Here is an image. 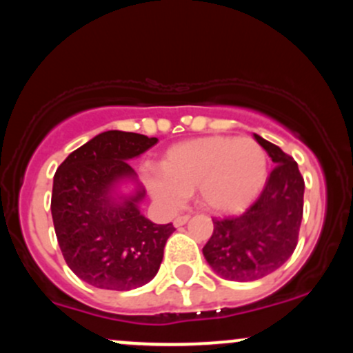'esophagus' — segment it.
Returning <instances> with one entry per match:
<instances>
[{
	"label": "esophagus",
	"instance_id": "1",
	"mask_svg": "<svg viewBox=\"0 0 353 353\" xmlns=\"http://www.w3.org/2000/svg\"><path fill=\"white\" fill-rule=\"evenodd\" d=\"M189 219H190L189 214H185V216H179V217H176V219H174V225H176V228H181V225L188 224Z\"/></svg>",
	"mask_w": 353,
	"mask_h": 353
}]
</instances>
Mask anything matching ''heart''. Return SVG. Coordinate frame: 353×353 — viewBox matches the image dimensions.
I'll list each match as a JSON object with an SVG mask.
<instances>
[{
    "label": "heart",
    "instance_id": "b5f03b06",
    "mask_svg": "<svg viewBox=\"0 0 353 353\" xmlns=\"http://www.w3.org/2000/svg\"><path fill=\"white\" fill-rule=\"evenodd\" d=\"M267 154L250 137L209 136L176 144L161 161V172L148 179L159 204L176 209L197 189L199 202L217 214L245 209L264 189Z\"/></svg>",
    "mask_w": 353,
    "mask_h": 353
}]
</instances>
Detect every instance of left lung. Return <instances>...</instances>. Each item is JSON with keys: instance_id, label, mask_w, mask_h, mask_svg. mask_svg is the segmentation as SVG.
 I'll list each match as a JSON object with an SVG mask.
<instances>
[{"instance_id": "8db88e82", "label": "left lung", "mask_w": 353, "mask_h": 353, "mask_svg": "<svg viewBox=\"0 0 353 353\" xmlns=\"http://www.w3.org/2000/svg\"><path fill=\"white\" fill-rule=\"evenodd\" d=\"M275 168L259 199L242 216L212 219L202 249L214 272L229 281H257L289 261L297 247L303 214V177L289 154L254 134Z\"/></svg>"}]
</instances>
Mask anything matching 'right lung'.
<instances>
[{"mask_svg":"<svg viewBox=\"0 0 353 353\" xmlns=\"http://www.w3.org/2000/svg\"><path fill=\"white\" fill-rule=\"evenodd\" d=\"M157 137L124 131L101 132L72 151L52 181L51 214L64 261L81 281L98 289L131 290L152 281L163 262L172 224H154L139 210L144 189L117 194L134 181L128 161Z\"/></svg>","mask_w":353,"mask_h":353,"instance_id":"1","label":"right lung"}]
</instances>
